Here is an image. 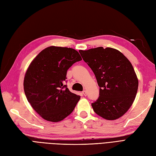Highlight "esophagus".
Listing matches in <instances>:
<instances>
[{
	"instance_id": "34e87169",
	"label": "esophagus",
	"mask_w": 156,
	"mask_h": 156,
	"mask_svg": "<svg viewBox=\"0 0 156 156\" xmlns=\"http://www.w3.org/2000/svg\"><path fill=\"white\" fill-rule=\"evenodd\" d=\"M83 94L84 96H87V91L86 90H83Z\"/></svg>"
}]
</instances>
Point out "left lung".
Here are the masks:
<instances>
[{"label":"left lung","instance_id":"1","mask_svg":"<svg viewBox=\"0 0 156 156\" xmlns=\"http://www.w3.org/2000/svg\"><path fill=\"white\" fill-rule=\"evenodd\" d=\"M79 52L100 87V96L92 103L94 112L106 120L119 119L132 106L137 93L138 80L131 63L123 53L110 47Z\"/></svg>","mask_w":156,"mask_h":156}]
</instances>
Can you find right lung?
Here are the masks:
<instances>
[{
    "label": "right lung",
    "mask_w": 156,
    "mask_h": 156,
    "mask_svg": "<svg viewBox=\"0 0 156 156\" xmlns=\"http://www.w3.org/2000/svg\"><path fill=\"white\" fill-rule=\"evenodd\" d=\"M82 58L73 48L50 46L39 53L25 74L23 88L27 101L41 117L59 122L73 111L80 96L64 83L67 71Z\"/></svg>",
    "instance_id": "add662e5"
}]
</instances>
